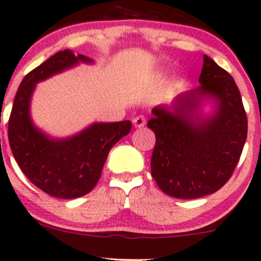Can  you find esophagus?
I'll use <instances>...</instances> for the list:
<instances>
[{
    "instance_id": "1",
    "label": "esophagus",
    "mask_w": 261,
    "mask_h": 261,
    "mask_svg": "<svg viewBox=\"0 0 261 261\" xmlns=\"http://www.w3.org/2000/svg\"><path fill=\"white\" fill-rule=\"evenodd\" d=\"M146 123V118L144 116H137L136 118L133 119V125L136 128H140V127H144Z\"/></svg>"
}]
</instances>
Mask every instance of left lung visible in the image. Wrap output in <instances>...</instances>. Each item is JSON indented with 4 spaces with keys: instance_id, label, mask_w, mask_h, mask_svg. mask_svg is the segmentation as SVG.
Returning <instances> with one entry per match:
<instances>
[{
    "instance_id": "1",
    "label": "left lung",
    "mask_w": 261,
    "mask_h": 261,
    "mask_svg": "<svg viewBox=\"0 0 261 261\" xmlns=\"http://www.w3.org/2000/svg\"><path fill=\"white\" fill-rule=\"evenodd\" d=\"M201 85L180 95L171 108H153L151 176L166 195L182 200L218 191L232 176L245 144L248 118L233 77L203 55ZM212 98L218 111L201 120L200 99Z\"/></svg>"
}]
</instances>
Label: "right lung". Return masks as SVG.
<instances>
[{
    "instance_id": "obj_1",
    "label": "right lung",
    "mask_w": 261,
    "mask_h": 261,
    "mask_svg": "<svg viewBox=\"0 0 261 261\" xmlns=\"http://www.w3.org/2000/svg\"><path fill=\"white\" fill-rule=\"evenodd\" d=\"M92 63L70 49L58 51L24 76L8 119V140L17 164L33 185L58 198L89 194L101 177L107 155L130 132V121L93 123L71 138L51 139L34 127L29 103L36 84L75 66Z\"/></svg>"
}]
</instances>
